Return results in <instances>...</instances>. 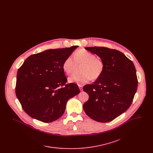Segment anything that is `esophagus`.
<instances>
[{
  "label": "esophagus",
  "mask_w": 153,
  "mask_h": 153,
  "mask_svg": "<svg viewBox=\"0 0 153 153\" xmlns=\"http://www.w3.org/2000/svg\"><path fill=\"white\" fill-rule=\"evenodd\" d=\"M79 87L80 88V91H82V86L81 85H79Z\"/></svg>",
  "instance_id": "34e87169"
}]
</instances>
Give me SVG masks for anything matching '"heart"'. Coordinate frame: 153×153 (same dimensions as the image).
Returning <instances> with one entry per match:
<instances>
[{
    "label": "heart",
    "instance_id": "heart-1",
    "mask_svg": "<svg viewBox=\"0 0 153 153\" xmlns=\"http://www.w3.org/2000/svg\"><path fill=\"white\" fill-rule=\"evenodd\" d=\"M76 64H82L80 67L81 73L73 74L69 77L68 81L78 84L87 83L91 79L94 81L99 79L105 69V64L102 59L83 49L75 51L73 58L69 56L64 59L62 65L63 71L68 75L72 74L74 71Z\"/></svg>",
    "mask_w": 153,
    "mask_h": 153
}]
</instances>
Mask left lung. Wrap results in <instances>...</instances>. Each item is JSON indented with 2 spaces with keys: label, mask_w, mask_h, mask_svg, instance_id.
<instances>
[{
  "label": "left lung",
  "mask_w": 153,
  "mask_h": 153,
  "mask_svg": "<svg viewBox=\"0 0 153 153\" xmlns=\"http://www.w3.org/2000/svg\"><path fill=\"white\" fill-rule=\"evenodd\" d=\"M102 58L105 69L94 84L83 91L89 100L83 105L88 117L97 122H109L126 111L132 104L138 88L136 69L123 53L105 47L85 48Z\"/></svg>",
  "instance_id": "1"
}]
</instances>
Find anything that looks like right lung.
I'll return each mask as SVG.
<instances>
[{"label":"right lung","mask_w":153,"mask_h":153,"mask_svg":"<svg viewBox=\"0 0 153 153\" xmlns=\"http://www.w3.org/2000/svg\"><path fill=\"white\" fill-rule=\"evenodd\" d=\"M79 47L49 49L26 58L17 72L15 94L30 117L50 123L61 117L67 101L80 93L78 85L66 84L64 59Z\"/></svg>","instance_id":"right-lung-1"}]
</instances>
